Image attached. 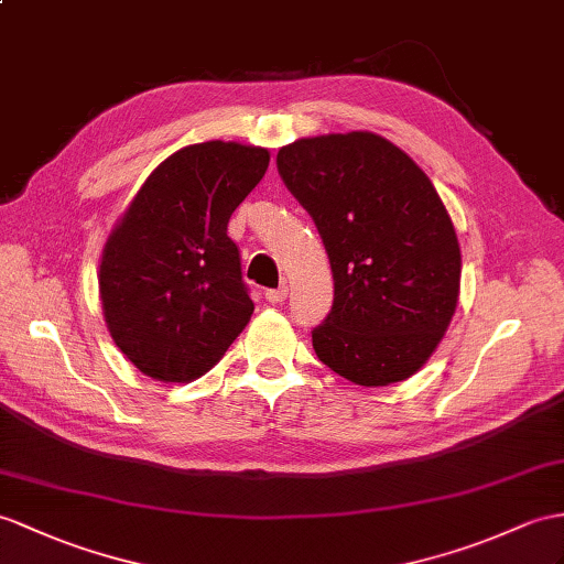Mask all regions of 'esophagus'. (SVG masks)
Listing matches in <instances>:
<instances>
[{
    "instance_id": "1",
    "label": "esophagus",
    "mask_w": 564,
    "mask_h": 564,
    "mask_svg": "<svg viewBox=\"0 0 564 564\" xmlns=\"http://www.w3.org/2000/svg\"><path fill=\"white\" fill-rule=\"evenodd\" d=\"M286 294H290V286H286V284L278 286V290H265V299L270 301V304H282Z\"/></svg>"
}]
</instances>
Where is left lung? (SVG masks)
<instances>
[{
  "label": "left lung",
  "mask_w": 564,
  "mask_h": 564,
  "mask_svg": "<svg viewBox=\"0 0 564 564\" xmlns=\"http://www.w3.org/2000/svg\"><path fill=\"white\" fill-rule=\"evenodd\" d=\"M278 170L321 231L335 280L313 349L337 376L380 388L429 361L455 315L462 253L431 178L370 131L280 148Z\"/></svg>",
  "instance_id": "8db88e82"
}]
</instances>
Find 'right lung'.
<instances>
[{"label":"right lung","instance_id":"1","mask_svg":"<svg viewBox=\"0 0 564 564\" xmlns=\"http://www.w3.org/2000/svg\"><path fill=\"white\" fill-rule=\"evenodd\" d=\"M265 148H182L145 178L109 235L100 296L109 335L141 373L188 382L223 359L249 323L229 217L263 178Z\"/></svg>","mask_w":564,"mask_h":564}]
</instances>
